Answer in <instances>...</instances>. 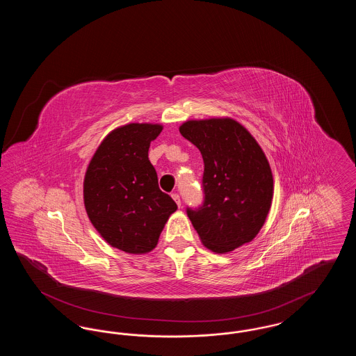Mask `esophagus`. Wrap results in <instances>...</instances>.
Returning a JSON list of instances; mask_svg holds the SVG:
<instances>
[{
  "mask_svg": "<svg viewBox=\"0 0 356 356\" xmlns=\"http://www.w3.org/2000/svg\"><path fill=\"white\" fill-rule=\"evenodd\" d=\"M172 196V199L176 202V204H177V207H181V202H180V196L177 195V193H172L170 195Z\"/></svg>",
  "mask_w": 356,
  "mask_h": 356,
  "instance_id": "1",
  "label": "esophagus"
}]
</instances>
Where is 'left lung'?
<instances>
[{
  "label": "left lung",
  "mask_w": 356,
  "mask_h": 356,
  "mask_svg": "<svg viewBox=\"0 0 356 356\" xmlns=\"http://www.w3.org/2000/svg\"><path fill=\"white\" fill-rule=\"evenodd\" d=\"M180 134L203 156V204L186 207V215L204 245L224 254L250 243L271 208L273 180L266 154L232 119L186 121Z\"/></svg>",
  "instance_id": "1"
}]
</instances>
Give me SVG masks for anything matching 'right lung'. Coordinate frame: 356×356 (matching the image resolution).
I'll return each instance as SVG.
<instances>
[{
  "label": "right lung",
  "instance_id": "obj_1",
  "mask_svg": "<svg viewBox=\"0 0 356 356\" xmlns=\"http://www.w3.org/2000/svg\"><path fill=\"white\" fill-rule=\"evenodd\" d=\"M163 131L128 124L104 138L85 173L84 203L95 228L128 254L152 251L177 205L159 188L148 149Z\"/></svg>",
  "mask_w": 356,
  "mask_h": 356
}]
</instances>
